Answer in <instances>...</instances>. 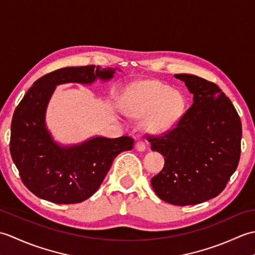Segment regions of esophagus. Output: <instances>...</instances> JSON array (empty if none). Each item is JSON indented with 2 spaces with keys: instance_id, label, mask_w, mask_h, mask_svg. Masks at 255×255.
I'll list each match as a JSON object with an SVG mask.
<instances>
[{
  "instance_id": "1",
  "label": "esophagus",
  "mask_w": 255,
  "mask_h": 255,
  "mask_svg": "<svg viewBox=\"0 0 255 255\" xmlns=\"http://www.w3.org/2000/svg\"><path fill=\"white\" fill-rule=\"evenodd\" d=\"M134 148H136V150L139 151V152H142V151L145 150V144L142 141H138L136 145H134Z\"/></svg>"
}]
</instances>
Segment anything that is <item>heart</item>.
<instances>
[{
    "label": "heart",
    "mask_w": 255,
    "mask_h": 255,
    "mask_svg": "<svg viewBox=\"0 0 255 255\" xmlns=\"http://www.w3.org/2000/svg\"><path fill=\"white\" fill-rule=\"evenodd\" d=\"M184 108L185 101L178 92L155 81L134 84L124 103L128 116L144 118L143 127L150 133L169 130L181 118Z\"/></svg>",
    "instance_id": "obj_1"
}]
</instances>
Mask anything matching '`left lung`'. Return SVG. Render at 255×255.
I'll return each instance as SVG.
<instances>
[{"mask_svg": "<svg viewBox=\"0 0 255 255\" xmlns=\"http://www.w3.org/2000/svg\"><path fill=\"white\" fill-rule=\"evenodd\" d=\"M193 94V105L176 127L150 137L164 166L151 180L166 203L196 205L224 191L240 160L242 126L235 106L217 85L193 74H175Z\"/></svg>", "mask_w": 255, "mask_h": 255, "instance_id": "1", "label": "left lung"}]
</instances>
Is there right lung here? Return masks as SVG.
Segmentation results:
<instances>
[{"mask_svg":"<svg viewBox=\"0 0 255 255\" xmlns=\"http://www.w3.org/2000/svg\"><path fill=\"white\" fill-rule=\"evenodd\" d=\"M121 71V70H119ZM116 69L67 67L38 79L14 112L9 150L25 186L37 197L56 204H75L91 197L116 156L132 149L133 139L96 136L63 145L53 140L46 112L57 85L92 84L114 78Z\"/></svg>","mask_w":255,"mask_h":255,"instance_id":"obj_1","label":"right lung"}]
</instances>
